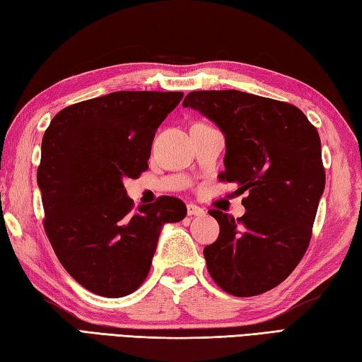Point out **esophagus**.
Instances as JSON below:
<instances>
[{"instance_id": "obj_1", "label": "esophagus", "mask_w": 362, "mask_h": 362, "mask_svg": "<svg viewBox=\"0 0 362 362\" xmlns=\"http://www.w3.org/2000/svg\"><path fill=\"white\" fill-rule=\"evenodd\" d=\"M187 212H188V215H198V216L206 214V212H204V209H201L199 206H196V204H188Z\"/></svg>"}]
</instances>
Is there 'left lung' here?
<instances>
[{
	"instance_id": "left-lung-1",
	"label": "left lung",
	"mask_w": 362,
	"mask_h": 362,
	"mask_svg": "<svg viewBox=\"0 0 362 362\" xmlns=\"http://www.w3.org/2000/svg\"><path fill=\"white\" fill-rule=\"evenodd\" d=\"M183 107L198 110L225 134L221 182L247 193V212L234 220L210 210L220 235L204 248L207 271L221 290L239 298L280 285L312 238L325 168L317 128L293 104L239 90L192 91Z\"/></svg>"
}]
</instances>
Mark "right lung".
<instances>
[{
    "mask_svg": "<svg viewBox=\"0 0 362 362\" xmlns=\"http://www.w3.org/2000/svg\"><path fill=\"white\" fill-rule=\"evenodd\" d=\"M182 91H114L60 110L45 129L37 185L44 228L66 272L104 298L147 279L163 226L185 218L173 196L133 209L123 180L147 170L156 129Z\"/></svg>",
    "mask_w": 362,
    "mask_h": 362,
    "instance_id": "1",
    "label": "right lung"
}]
</instances>
